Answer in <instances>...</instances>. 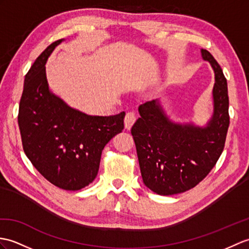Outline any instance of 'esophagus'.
<instances>
[{"label": "esophagus", "instance_id": "obj_1", "mask_svg": "<svg viewBox=\"0 0 249 249\" xmlns=\"http://www.w3.org/2000/svg\"><path fill=\"white\" fill-rule=\"evenodd\" d=\"M136 122V115L134 112H128L124 118V126H125V129L129 130L132 125L135 124Z\"/></svg>", "mask_w": 249, "mask_h": 249}]
</instances>
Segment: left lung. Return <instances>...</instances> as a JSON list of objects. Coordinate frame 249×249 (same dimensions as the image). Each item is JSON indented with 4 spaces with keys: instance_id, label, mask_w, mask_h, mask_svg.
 I'll return each mask as SVG.
<instances>
[{
    "instance_id": "8db88e82",
    "label": "left lung",
    "mask_w": 249,
    "mask_h": 249,
    "mask_svg": "<svg viewBox=\"0 0 249 249\" xmlns=\"http://www.w3.org/2000/svg\"><path fill=\"white\" fill-rule=\"evenodd\" d=\"M201 57L214 72L213 112L205 126L178 123L166 114L160 101L139 107L141 118L131 128L141 175L145 186L159 195L194 188L209 174L221 156L229 127L227 80L207 50Z\"/></svg>"
}]
</instances>
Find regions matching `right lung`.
I'll return each instance as SVG.
<instances>
[{
    "label": "right lung",
    "mask_w": 249,
    "mask_h": 249,
    "mask_svg": "<svg viewBox=\"0 0 249 249\" xmlns=\"http://www.w3.org/2000/svg\"><path fill=\"white\" fill-rule=\"evenodd\" d=\"M63 41L49 45L25 75L18 123L24 153L40 174L60 189L77 191L95 179L104 147L124 128L125 112L87 114L50 90L45 63Z\"/></svg>",
    "instance_id": "1"
}]
</instances>
